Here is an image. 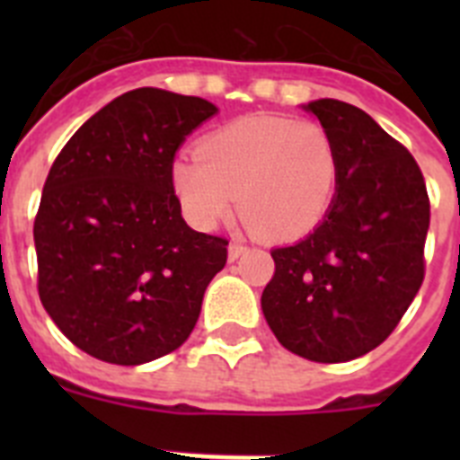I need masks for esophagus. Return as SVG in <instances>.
Masks as SVG:
<instances>
[{"instance_id":"1","label":"esophagus","mask_w":460,"mask_h":460,"mask_svg":"<svg viewBox=\"0 0 460 460\" xmlns=\"http://www.w3.org/2000/svg\"><path fill=\"white\" fill-rule=\"evenodd\" d=\"M243 253H249V246H246V243L230 242V246H227V258H230L234 262V260L242 258Z\"/></svg>"}]
</instances>
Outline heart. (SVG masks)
<instances>
[{
	"mask_svg": "<svg viewBox=\"0 0 460 460\" xmlns=\"http://www.w3.org/2000/svg\"><path fill=\"white\" fill-rule=\"evenodd\" d=\"M339 186V152L324 126L288 117H243L207 133L195 156L172 165V189L198 227L237 209L274 242L306 237L323 223Z\"/></svg>",
	"mask_w": 460,
	"mask_h": 460,
	"instance_id": "1",
	"label": "heart"
}]
</instances>
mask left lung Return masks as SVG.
Returning <instances> with one entry per match:
<instances>
[{
	"label": "left lung",
	"instance_id": "left-lung-1",
	"mask_svg": "<svg viewBox=\"0 0 460 460\" xmlns=\"http://www.w3.org/2000/svg\"><path fill=\"white\" fill-rule=\"evenodd\" d=\"M304 110L334 140L339 186L308 237L271 251L262 313L283 348L339 364L377 348L420 292L430 202L412 154L364 110L336 99Z\"/></svg>",
	"mask_w": 460,
	"mask_h": 460
}]
</instances>
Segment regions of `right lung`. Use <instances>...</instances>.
Returning <instances> with one entry per match:
<instances>
[{
  "label": "right lung",
  "instance_id": "add662e5",
  "mask_svg": "<svg viewBox=\"0 0 460 460\" xmlns=\"http://www.w3.org/2000/svg\"><path fill=\"white\" fill-rule=\"evenodd\" d=\"M218 108L140 87L64 145L34 221L39 296L80 350L137 367L190 336L227 239L195 233L172 189L174 154Z\"/></svg>",
  "mask_w": 460,
  "mask_h": 460
}]
</instances>
